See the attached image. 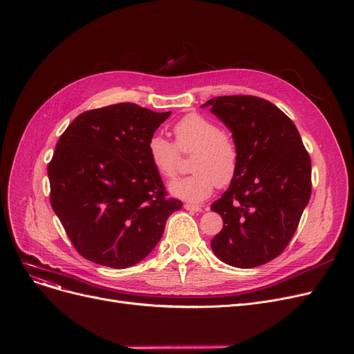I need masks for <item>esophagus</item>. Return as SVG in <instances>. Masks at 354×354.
<instances>
[{
    "mask_svg": "<svg viewBox=\"0 0 354 354\" xmlns=\"http://www.w3.org/2000/svg\"><path fill=\"white\" fill-rule=\"evenodd\" d=\"M184 207H185V210H188V212H194V213H198V212H201V210H203V207H201L200 204L185 203V204H184Z\"/></svg>",
    "mask_w": 354,
    "mask_h": 354,
    "instance_id": "esophagus-1",
    "label": "esophagus"
}]
</instances>
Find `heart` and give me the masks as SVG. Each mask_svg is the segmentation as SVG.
Instances as JSON below:
<instances>
[{
	"instance_id": "heart-1",
	"label": "heart",
	"mask_w": 354,
	"mask_h": 354,
	"mask_svg": "<svg viewBox=\"0 0 354 354\" xmlns=\"http://www.w3.org/2000/svg\"><path fill=\"white\" fill-rule=\"evenodd\" d=\"M175 144L156 134L147 142L149 159L160 178H174L179 167V151L194 154L192 175L170 182L169 191L182 200L201 203L213 194L216 185H227L238 172L239 150L234 138L220 131L208 118L191 113L174 127Z\"/></svg>"
}]
</instances>
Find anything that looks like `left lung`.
Returning a JSON list of instances; mask_svg holds the SVG:
<instances>
[{
    "label": "left lung",
    "mask_w": 354,
    "mask_h": 354,
    "mask_svg": "<svg viewBox=\"0 0 354 354\" xmlns=\"http://www.w3.org/2000/svg\"><path fill=\"white\" fill-rule=\"evenodd\" d=\"M207 106L239 150L236 175L212 204L223 218L212 250L232 267L267 264L289 245L309 203L310 157L290 118L266 99L220 96Z\"/></svg>",
    "instance_id": "obj_1"
}]
</instances>
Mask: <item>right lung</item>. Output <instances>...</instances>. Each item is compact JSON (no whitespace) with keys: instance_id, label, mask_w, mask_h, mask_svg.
<instances>
[{"instance_id":"add662e5","label":"right lung","mask_w":354,"mask_h":354,"mask_svg":"<svg viewBox=\"0 0 354 354\" xmlns=\"http://www.w3.org/2000/svg\"><path fill=\"white\" fill-rule=\"evenodd\" d=\"M170 112L118 103L78 115L48 166L50 205L82 257L127 268L146 258L182 203L167 198L147 142Z\"/></svg>"}]
</instances>
